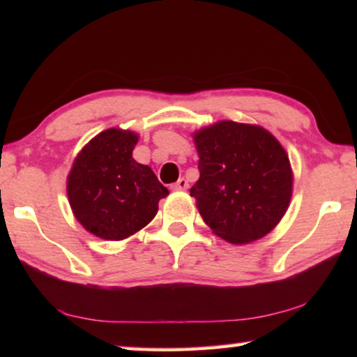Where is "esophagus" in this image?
Segmentation results:
<instances>
[{
    "label": "esophagus",
    "instance_id": "34e87169",
    "mask_svg": "<svg viewBox=\"0 0 357 357\" xmlns=\"http://www.w3.org/2000/svg\"><path fill=\"white\" fill-rule=\"evenodd\" d=\"M187 187H189V183H187V179L179 178L176 183L172 184V190H185Z\"/></svg>",
    "mask_w": 357,
    "mask_h": 357
}]
</instances>
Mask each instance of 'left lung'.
Instances as JSON below:
<instances>
[{"label":"left lung","mask_w":357,"mask_h":357,"mask_svg":"<svg viewBox=\"0 0 357 357\" xmlns=\"http://www.w3.org/2000/svg\"><path fill=\"white\" fill-rule=\"evenodd\" d=\"M200 179L190 189L203 220L231 244L266 236L287 213L293 172L279 140L253 124L219 121L193 134Z\"/></svg>","instance_id":"8db88e82"}]
</instances>
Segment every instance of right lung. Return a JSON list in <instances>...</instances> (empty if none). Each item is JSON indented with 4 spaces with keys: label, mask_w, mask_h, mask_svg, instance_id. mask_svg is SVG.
Listing matches in <instances>:
<instances>
[{
    "label": "right lung",
    "mask_w": 357,
    "mask_h": 357,
    "mask_svg": "<svg viewBox=\"0 0 357 357\" xmlns=\"http://www.w3.org/2000/svg\"><path fill=\"white\" fill-rule=\"evenodd\" d=\"M138 135L107 129L75 157L68 176L72 213L86 231L107 241H121L146 227L168 189L148 165L132 157Z\"/></svg>",
    "instance_id": "add662e5"
}]
</instances>
